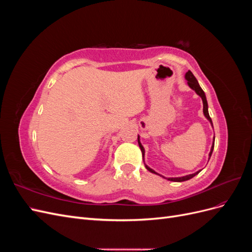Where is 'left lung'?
<instances>
[{"instance_id": "1", "label": "left lung", "mask_w": 252, "mask_h": 252, "mask_svg": "<svg viewBox=\"0 0 252 252\" xmlns=\"http://www.w3.org/2000/svg\"><path fill=\"white\" fill-rule=\"evenodd\" d=\"M185 79H186V81H187L188 86H189L190 88H191L192 90H194V91H195V94H196L197 95H200V96H201L202 101H203V112H204V116H205V118H206V119H207V120L210 122L211 126L213 127V125H212V121H211V118L209 117V112H208V103H207V100H206L205 93L203 91V89L201 88L199 82H197V80L195 79V77L193 75V73H192L191 71H190V70H188V71L186 72V74H185ZM138 143H139V146H140L141 151H142V154H143V159H144L145 149H144L143 145H142V144H141V142H140V136H139V135H138ZM213 147H215V138H213V143H212V146H211V149H210V152H209L208 161H209V158H210V157H211V155H212ZM145 167H146V169H147V170H149L150 172H152V173H156V174H158V172H156L154 169H151L150 167H148L146 164H145ZM200 171H201V170L196 171V172H194V173H192V174L185 175V177H181V178H165V177H163V175H161V174H158V175H161V177H163V178L167 179L168 181H172V182H184V181H187V180L192 179V178L194 177V175H196V174L199 173Z\"/></svg>"}]
</instances>
